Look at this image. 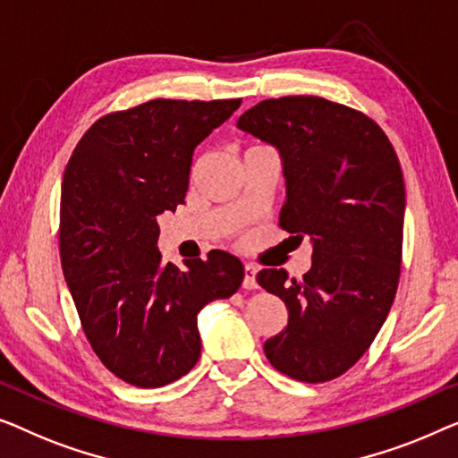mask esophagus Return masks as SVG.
Listing matches in <instances>:
<instances>
[{
  "label": "esophagus",
  "mask_w": 458,
  "mask_h": 458,
  "mask_svg": "<svg viewBox=\"0 0 458 458\" xmlns=\"http://www.w3.org/2000/svg\"><path fill=\"white\" fill-rule=\"evenodd\" d=\"M255 276H257V267L253 263H247V266H244V280H242V286L247 288V291H255L257 288Z\"/></svg>",
  "instance_id": "esophagus-1"
}]
</instances>
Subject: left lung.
<instances>
[{
  "label": "left lung",
  "instance_id": "left-lung-1",
  "mask_svg": "<svg viewBox=\"0 0 458 458\" xmlns=\"http://www.w3.org/2000/svg\"><path fill=\"white\" fill-rule=\"evenodd\" d=\"M236 126L280 151V226L311 238V269H261L288 326L263 351L280 373L318 384L351 369L394 301L403 257L404 180L386 132L365 114L313 95L266 99Z\"/></svg>",
  "mask_w": 458,
  "mask_h": 458
}]
</instances>
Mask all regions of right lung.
<instances>
[{"mask_svg": "<svg viewBox=\"0 0 458 458\" xmlns=\"http://www.w3.org/2000/svg\"><path fill=\"white\" fill-rule=\"evenodd\" d=\"M241 99H153L99 118L64 172L60 259L82 330L114 376L159 388L201 357L197 315L244 267L226 250L162 263L157 216L184 203L192 151Z\"/></svg>", "mask_w": 458, "mask_h": 458, "instance_id": "1", "label": "right lung"}]
</instances>
